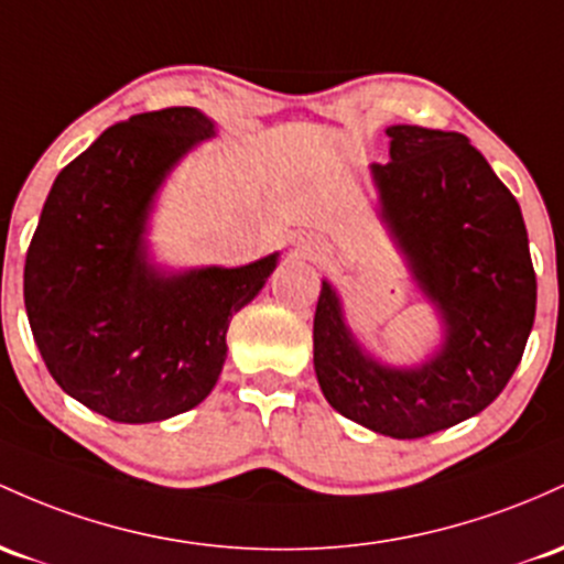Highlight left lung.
Here are the masks:
<instances>
[{
    "label": "left lung",
    "instance_id": "obj_1",
    "mask_svg": "<svg viewBox=\"0 0 564 564\" xmlns=\"http://www.w3.org/2000/svg\"><path fill=\"white\" fill-rule=\"evenodd\" d=\"M391 163H375L382 216L447 324L420 369H386L358 350L337 294L321 286L313 364L326 401L382 436L420 438L498 399L535 321L528 230L509 187L455 131L391 126Z\"/></svg>",
    "mask_w": 564,
    "mask_h": 564
}]
</instances>
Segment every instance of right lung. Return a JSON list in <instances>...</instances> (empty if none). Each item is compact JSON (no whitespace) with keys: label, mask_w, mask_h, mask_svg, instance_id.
Returning a JSON list of instances; mask_svg holds the SVG:
<instances>
[{"label":"right lung","mask_w":564,"mask_h":564,"mask_svg":"<svg viewBox=\"0 0 564 564\" xmlns=\"http://www.w3.org/2000/svg\"><path fill=\"white\" fill-rule=\"evenodd\" d=\"M214 122L192 107L133 115L55 178L23 268L31 334L72 399L115 423H158L200 404L227 358L232 315L272 257L163 278L144 259L152 195Z\"/></svg>","instance_id":"1"}]
</instances>
